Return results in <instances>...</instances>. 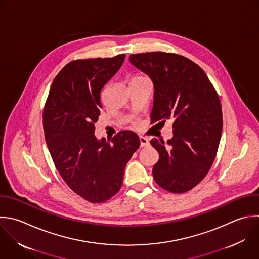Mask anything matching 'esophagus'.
<instances>
[{"instance_id": "esophagus-1", "label": "esophagus", "mask_w": 259, "mask_h": 259, "mask_svg": "<svg viewBox=\"0 0 259 259\" xmlns=\"http://www.w3.org/2000/svg\"><path fill=\"white\" fill-rule=\"evenodd\" d=\"M140 142H141V147H146L149 146V140L145 137H140Z\"/></svg>"}]
</instances>
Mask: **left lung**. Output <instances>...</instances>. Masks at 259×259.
I'll return each mask as SVG.
<instances>
[{
  "label": "left lung",
  "instance_id": "8db88e82",
  "mask_svg": "<svg viewBox=\"0 0 259 259\" xmlns=\"http://www.w3.org/2000/svg\"><path fill=\"white\" fill-rule=\"evenodd\" d=\"M130 62L153 82L152 121L173 122L172 139L151 141L160 155L153 177L170 192L188 191L215 158L223 128L219 96L202 69L182 56L146 53L132 55Z\"/></svg>",
  "mask_w": 259,
  "mask_h": 259
}]
</instances>
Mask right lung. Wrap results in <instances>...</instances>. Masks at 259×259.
I'll return each instance as SVG.
<instances>
[{"mask_svg":"<svg viewBox=\"0 0 259 259\" xmlns=\"http://www.w3.org/2000/svg\"><path fill=\"white\" fill-rule=\"evenodd\" d=\"M125 55L78 60L53 82L44 110V131L53 161L69 187L84 199L103 202L118 192L126 163L140 147L139 136L122 131L111 144L95 137L100 94Z\"/></svg>","mask_w":259,"mask_h":259,"instance_id":"1","label":"right lung"}]
</instances>
